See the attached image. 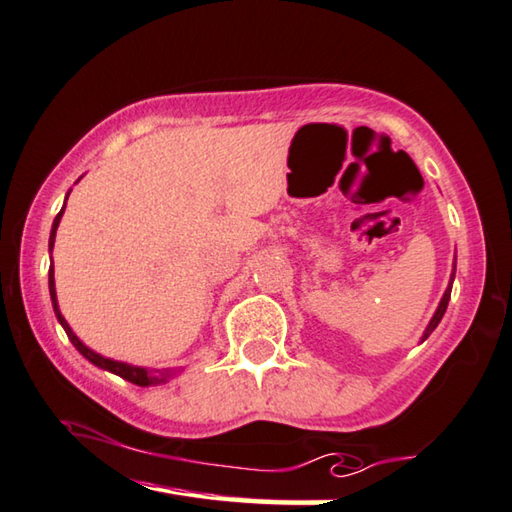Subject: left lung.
I'll return each mask as SVG.
<instances>
[{
  "label": "left lung",
  "instance_id": "8db88e82",
  "mask_svg": "<svg viewBox=\"0 0 512 512\" xmlns=\"http://www.w3.org/2000/svg\"><path fill=\"white\" fill-rule=\"evenodd\" d=\"M452 277H454V273H452ZM450 291H452V286H448V291L443 293V300H441V304H439V309H436V313H434V318L430 320V324H427V329H425V336H423V340L430 336V333L436 329V324L441 322V318H443V313H445V309H448V302H450Z\"/></svg>",
  "mask_w": 512,
  "mask_h": 512
}]
</instances>
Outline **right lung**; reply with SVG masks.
Instances as JSON below:
<instances>
[{"instance_id": "obj_1", "label": "right lung", "mask_w": 512, "mask_h": 512, "mask_svg": "<svg viewBox=\"0 0 512 512\" xmlns=\"http://www.w3.org/2000/svg\"><path fill=\"white\" fill-rule=\"evenodd\" d=\"M64 206H67V201H64ZM62 212H64V208L58 212V217H55V221H53L51 239H49V248H51V250H53V241H55V230H58V224H60V219H62ZM49 291H51L53 311H55V315H58V322L62 324L64 331H67V336H69V340L73 342V347H76V349L82 353V356H85L89 362H94L96 367L107 369V371H111V374H116V376H120V378L129 380V383L141 385V387L154 385V383H161V380H165L167 376H170V371H156V374H152V371H147V369H143V367H134V365H127V362H118V360L102 358L100 353L91 351L89 347L82 345V342L78 340L76 333L71 331V327L67 324V320L62 318V313H60V309H58V297H55V280H53V262H51V268H49Z\"/></svg>"}]
</instances>
